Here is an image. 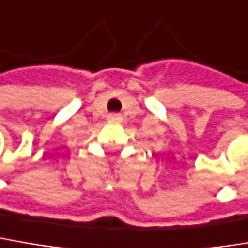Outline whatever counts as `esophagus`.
Masks as SVG:
<instances>
[{
	"label": "esophagus",
	"mask_w": 248,
	"mask_h": 248,
	"mask_svg": "<svg viewBox=\"0 0 248 248\" xmlns=\"http://www.w3.org/2000/svg\"><path fill=\"white\" fill-rule=\"evenodd\" d=\"M119 119H121V116L116 115V113H113V115L109 116V121H112V122H116V121H119Z\"/></svg>",
	"instance_id": "esophagus-1"
}]
</instances>
